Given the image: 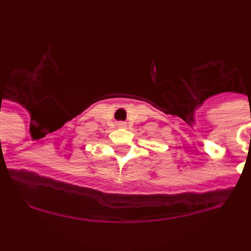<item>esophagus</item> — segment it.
<instances>
[{"label": "esophagus", "instance_id": "obj_1", "mask_svg": "<svg viewBox=\"0 0 251 251\" xmlns=\"http://www.w3.org/2000/svg\"><path fill=\"white\" fill-rule=\"evenodd\" d=\"M117 126H119V127H126V122L125 121H119V122H117Z\"/></svg>", "mask_w": 251, "mask_h": 251}]
</instances>
